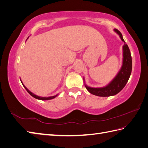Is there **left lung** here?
I'll return each instance as SVG.
<instances>
[{"instance_id": "8db88e82", "label": "left lung", "mask_w": 148, "mask_h": 148, "mask_svg": "<svg viewBox=\"0 0 148 148\" xmlns=\"http://www.w3.org/2000/svg\"><path fill=\"white\" fill-rule=\"evenodd\" d=\"M114 31L120 36L121 40L124 42L123 46V63L119 73L116 77L110 82V83L103 87H90L86 84L85 86L87 90L92 94L100 97L112 96L117 94L123 89L129 80L131 72H132V63L130 49L127 44L123 40L122 34L117 29H114ZM84 81H85L84 78Z\"/></svg>"}]
</instances>
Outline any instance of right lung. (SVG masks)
Segmentation results:
<instances>
[{
	"label": "right lung",
	"instance_id": "obj_1",
	"mask_svg": "<svg viewBox=\"0 0 148 148\" xmlns=\"http://www.w3.org/2000/svg\"><path fill=\"white\" fill-rule=\"evenodd\" d=\"M28 39V38H27ZM21 83H22V84H23V87L25 88V89L27 90V91L31 95V96H32V97H34V98H35V99H39V100H50V99H54V98H55L56 97V96H58V94H57V95H56V96H50V97H40V96H37V95H35V94H34V93H32L31 91H29L28 88L26 87L25 85H24V84H23V82H21Z\"/></svg>",
	"mask_w": 148,
	"mask_h": 148
}]
</instances>
